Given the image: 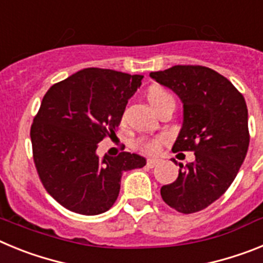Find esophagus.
I'll list each match as a JSON object with an SVG mask.
<instances>
[{"label":"esophagus","instance_id":"34e87169","mask_svg":"<svg viewBox=\"0 0 263 263\" xmlns=\"http://www.w3.org/2000/svg\"><path fill=\"white\" fill-rule=\"evenodd\" d=\"M160 163L159 159H147V162H146V164H147V167H150V168H153V167L158 166V164Z\"/></svg>","mask_w":263,"mask_h":263}]
</instances>
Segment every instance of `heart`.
Masks as SVG:
<instances>
[{"label":"heart","instance_id":"obj_1","mask_svg":"<svg viewBox=\"0 0 263 263\" xmlns=\"http://www.w3.org/2000/svg\"><path fill=\"white\" fill-rule=\"evenodd\" d=\"M173 96L162 88H152L148 90V101L153 108L157 110L160 105H163L167 100H171ZM164 142V137H138L134 141V146L145 154H155L159 152L160 145Z\"/></svg>","mask_w":263,"mask_h":263}]
</instances>
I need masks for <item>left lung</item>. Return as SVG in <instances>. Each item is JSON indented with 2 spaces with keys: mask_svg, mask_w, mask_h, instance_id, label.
<instances>
[{
  "mask_svg": "<svg viewBox=\"0 0 263 263\" xmlns=\"http://www.w3.org/2000/svg\"><path fill=\"white\" fill-rule=\"evenodd\" d=\"M150 76L183 103V126L173 152H195V162L184 168L179 164L178 178L160 188V196L178 212H199L224 195L245 159L250 141L245 99L208 67L174 66Z\"/></svg>",
  "mask_w": 263,
  "mask_h": 263,
  "instance_id": "left-lung-1",
  "label": "left lung"
}]
</instances>
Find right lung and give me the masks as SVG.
<instances>
[{
    "instance_id": "obj_1",
    "label": "right lung",
    "mask_w": 263,
    "mask_h": 263,
    "mask_svg": "<svg viewBox=\"0 0 263 263\" xmlns=\"http://www.w3.org/2000/svg\"><path fill=\"white\" fill-rule=\"evenodd\" d=\"M142 75L85 68L53 84L42 100L30 137L42 184L67 210L85 216L106 212L117 200L124 171L141 168V155L96 154L116 130Z\"/></svg>"
}]
</instances>
